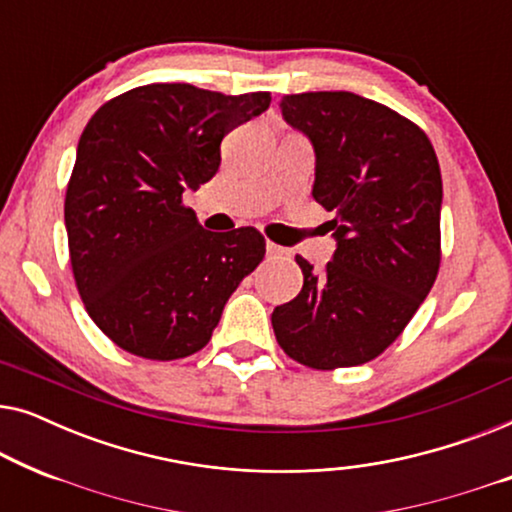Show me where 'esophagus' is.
<instances>
[{
	"instance_id": "esophagus-1",
	"label": "esophagus",
	"mask_w": 512,
	"mask_h": 512,
	"mask_svg": "<svg viewBox=\"0 0 512 512\" xmlns=\"http://www.w3.org/2000/svg\"><path fill=\"white\" fill-rule=\"evenodd\" d=\"M265 251H268V256H284V249L277 247L275 242H265Z\"/></svg>"
}]
</instances>
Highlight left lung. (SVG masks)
Returning a JSON list of instances; mask_svg holds the SVG:
<instances>
[{
  "instance_id": "left-lung-1",
  "label": "left lung",
  "mask_w": 512,
  "mask_h": 512,
  "mask_svg": "<svg viewBox=\"0 0 512 512\" xmlns=\"http://www.w3.org/2000/svg\"><path fill=\"white\" fill-rule=\"evenodd\" d=\"M284 121L314 149L312 195L333 212L335 254L275 307L272 328L293 361L317 370L380 356L429 296L440 265L443 179L415 123L347 90L286 95Z\"/></svg>"
}]
</instances>
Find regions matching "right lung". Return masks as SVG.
<instances>
[{"label": "right lung", "instance_id": "obj_1", "mask_svg": "<svg viewBox=\"0 0 512 512\" xmlns=\"http://www.w3.org/2000/svg\"><path fill=\"white\" fill-rule=\"evenodd\" d=\"M270 93L149 83L102 104L79 139L65 198L76 289L97 328L153 361L202 349L265 256L256 228L212 233L184 207L221 165V139Z\"/></svg>", "mask_w": 512, "mask_h": 512}]
</instances>
